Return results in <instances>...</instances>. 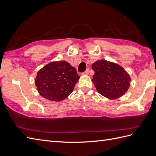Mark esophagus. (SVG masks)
I'll use <instances>...</instances> for the list:
<instances>
[{
	"label": "esophagus",
	"instance_id": "obj_1",
	"mask_svg": "<svg viewBox=\"0 0 156 156\" xmlns=\"http://www.w3.org/2000/svg\"><path fill=\"white\" fill-rule=\"evenodd\" d=\"M89 73H90V69H86V70L84 72V73H82V74H83V75H87V74H89Z\"/></svg>",
	"mask_w": 156,
	"mask_h": 156
}]
</instances>
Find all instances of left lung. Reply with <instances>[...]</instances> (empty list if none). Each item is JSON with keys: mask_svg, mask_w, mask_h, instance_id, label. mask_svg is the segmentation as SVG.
Instances as JSON below:
<instances>
[{"mask_svg": "<svg viewBox=\"0 0 156 156\" xmlns=\"http://www.w3.org/2000/svg\"><path fill=\"white\" fill-rule=\"evenodd\" d=\"M91 67L95 72L92 82L97 91L104 97L117 99L129 90L131 78L122 66L100 60L95 62Z\"/></svg>", "mask_w": 156, "mask_h": 156, "instance_id": "obj_1", "label": "left lung"}]
</instances>
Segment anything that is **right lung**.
I'll return each mask as SVG.
<instances>
[{
  "label": "right lung",
  "instance_id": "obj_1",
  "mask_svg": "<svg viewBox=\"0 0 156 156\" xmlns=\"http://www.w3.org/2000/svg\"><path fill=\"white\" fill-rule=\"evenodd\" d=\"M80 76L75 68L65 61L47 64L35 80L39 94L50 101H61L73 92Z\"/></svg>",
  "mask_w": 156,
  "mask_h": 156
}]
</instances>
